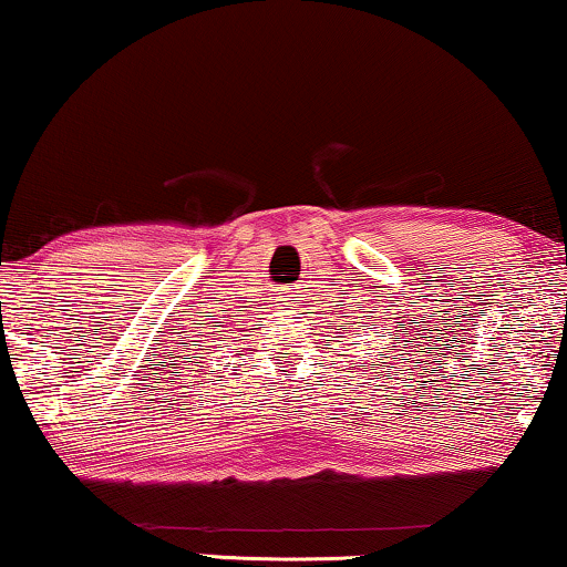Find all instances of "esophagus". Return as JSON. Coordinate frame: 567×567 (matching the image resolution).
Segmentation results:
<instances>
[{"label":"esophagus","mask_w":567,"mask_h":567,"mask_svg":"<svg viewBox=\"0 0 567 567\" xmlns=\"http://www.w3.org/2000/svg\"><path fill=\"white\" fill-rule=\"evenodd\" d=\"M274 301H278V305H291V291L289 289H276L274 297H270ZM276 307V305H274Z\"/></svg>","instance_id":"esophagus-1"}]
</instances>
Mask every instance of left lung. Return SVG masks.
I'll list each match as a JSON object with an SVG mask.
<instances>
[{
	"label": "left lung",
	"instance_id": "left-lung-1",
	"mask_svg": "<svg viewBox=\"0 0 567 567\" xmlns=\"http://www.w3.org/2000/svg\"><path fill=\"white\" fill-rule=\"evenodd\" d=\"M353 312H355V309H353ZM351 320L353 322H346L348 324V332H353V336H359V332H361V328H369V322H371V317L367 315V322H359V317H351ZM346 324H340V330H346ZM340 338H343V336H340ZM353 346H359V343H353ZM384 355V353H382ZM384 359H390V355H384Z\"/></svg>",
	"mask_w": 567,
	"mask_h": 567
}]
</instances>
